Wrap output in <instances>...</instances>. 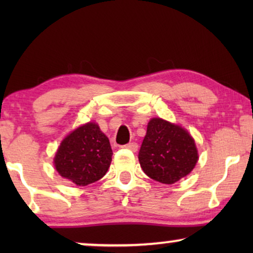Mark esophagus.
<instances>
[{
  "label": "esophagus",
  "instance_id": "esophagus-1",
  "mask_svg": "<svg viewBox=\"0 0 253 253\" xmlns=\"http://www.w3.org/2000/svg\"><path fill=\"white\" fill-rule=\"evenodd\" d=\"M124 147L127 148V150L132 151V152H136L138 150V144L137 143H129V144L124 145Z\"/></svg>",
  "mask_w": 253,
  "mask_h": 253
}]
</instances>
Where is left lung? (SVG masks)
Listing matches in <instances>:
<instances>
[{
  "label": "left lung",
  "mask_w": 253,
  "mask_h": 253,
  "mask_svg": "<svg viewBox=\"0 0 253 253\" xmlns=\"http://www.w3.org/2000/svg\"><path fill=\"white\" fill-rule=\"evenodd\" d=\"M138 159L148 177L172 184L195 168L198 153L188 131L165 120L152 119Z\"/></svg>",
  "instance_id": "8db88e82"
}]
</instances>
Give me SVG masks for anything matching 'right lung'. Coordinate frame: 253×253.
I'll return each instance as SVG.
<instances>
[{"label": "right lung", "mask_w": 253, "mask_h": 253, "mask_svg": "<svg viewBox=\"0 0 253 253\" xmlns=\"http://www.w3.org/2000/svg\"><path fill=\"white\" fill-rule=\"evenodd\" d=\"M112 157L113 151L106 134L98 124L87 123L64 138L54 164L62 177L84 186L105 176Z\"/></svg>", "instance_id": "right-lung-1"}]
</instances>
